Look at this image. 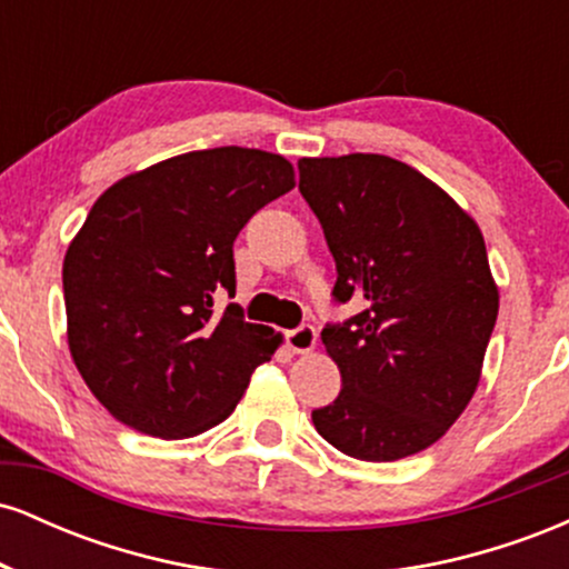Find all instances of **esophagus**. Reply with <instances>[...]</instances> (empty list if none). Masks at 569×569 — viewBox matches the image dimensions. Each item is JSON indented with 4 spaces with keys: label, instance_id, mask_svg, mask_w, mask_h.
Returning <instances> with one entry per match:
<instances>
[{
    "label": "esophagus",
    "instance_id": "obj_1",
    "mask_svg": "<svg viewBox=\"0 0 569 569\" xmlns=\"http://www.w3.org/2000/svg\"><path fill=\"white\" fill-rule=\"evenodd\" d=\"M316 342H318V331L316 326L310 323H302L299 329L286 331V345H289L293 352H310L316 348Z\"/></svg>",
    "mask_w": 569,
    "mask_h": 569
}]
</instances>
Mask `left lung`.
<instances>
[{
  "mask_svg": "<svg viewBox=\"0 0 569 569\" xmlns=\"http://www.w3.org/2000/svg\"><path fill=\"white\" fill-rule=\"evenodd\" d=\"M299 192L337 262V302L363 307L321 339L342 375L316 430L393 462L428 449L479 388L500 293L485 234L439 184L385 154L299 160Z\"/></svg>",
  "mask_w": 569,
  "mask_h": 569,
  "instance_id": "obj_1",
  "label": "left lung"
}]
</instances>
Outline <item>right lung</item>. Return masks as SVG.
<instances>
[{
  "label": "right lung",
  "instance_id": "add662e5",
  "mask_svg": "<svg viewBox=\"0 0 569 569\" xmlns=\"http://www.w3.org/2000/svg\"><path fill=\"white\" fill-rule=\"evenodd\" d=\"M293 184L280 154L217 147L154 162L93 202L63 259L67 337L114 420L189 439L232 415L283 337L238 305L217 316L213 297L234 293L246 221Z\"/></svg>",
  "mask_w": 569,
  "mask_h": 569
}]
</instances>
